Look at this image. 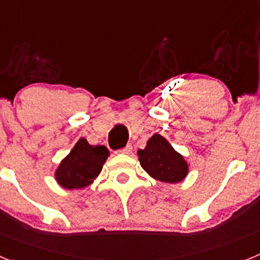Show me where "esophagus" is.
Listing matches in <instances>:
<instances>
[{"instance_id":"esophagus-1","label":"esophagus","mask_w":260,"mask_h":260,"mask_svg":"<svg viewBox=\"0 0 260 260\" xmlns=\"http://www.w3.org/2000/svg\"><path fill=\"white\" fill-rule=\"evenodd\" d=\"M132 151H133V147L130 146V144H128V146H126L125 148H122V150H119V152L125 153V155H130V153H132Z\"/></svg>"}]
</instances>
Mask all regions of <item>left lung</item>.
<instances>
[{
    "label": "left lung",
    "instance_id": "1",
    "mask_svg": "<svg viewBox=\"0 0 260 260\" xmlns=\"http://www.w3.org/2000/svg\"><path fill=\"white\" fill-rule=\"evenodd\" d=\"M138 156L144 171L161 182H181L189 173V164L183 156L160 134L152 135L144 150L138 151Z\"/></svg>",
    "mask_w": 260,
    "mask_h": 260
}]
</instances>
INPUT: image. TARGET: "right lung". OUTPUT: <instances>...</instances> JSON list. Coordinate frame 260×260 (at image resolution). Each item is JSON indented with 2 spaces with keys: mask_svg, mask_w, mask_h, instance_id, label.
I'll return each instance as SVG.
<instances>
[{
  "mask_svg": "<svg viewBox=\"0 0 260 260\" xmlns=\"http://www.w3.org/2000/svg\"><path fill=\"white\" fill-rule=\"evenodd\" d=\"M109 151L105 146H91L80 138L56 169V181L63 189H84L100 174Z\"/></svg>",
  "mask_w": 260,
  "mask_h": 260,
  "instance_id": "add662e5",
  "label": "right lung"
}]
</instances>
